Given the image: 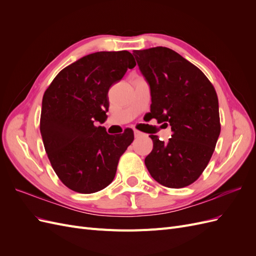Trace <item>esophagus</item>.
Wrapping results in <instances>:
<instances>
[{
	"mask_svg": "<svg viewBox=\"0 0 256 256\" xmlns=\"http://www.w3.org/2000/svg\"><path fill=\"white\" fill-rule=\"evenodd\" d=\"M143 134L141 132V131H138V130H134V136L136 138H138V136H141Z\"/></svg>",
	"mask_w": 256,
	"mask_h": 256,
	"instance_id": "obj_1",
	"label": "esophagus"
}]
</instances>
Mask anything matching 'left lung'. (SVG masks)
<instances>
[{
	"instance_id": "8db88e82",
	"label": "left lung",
	"mask_w": 256,
	"mask_h": 256,
	"mask_svg": "<svg viewBox=\"0 0 256 256\" xmlns=\"http://www.w3.org/2000/svg\"><path fill=\"white\" fill-rule=\"evenodd\" d=\"M134 56L150 86V113L171 125L172 138L158 136L145 166L154 180L180 189L194 182L210 160L221 131L219 102L212 82L177 52L156 47Z\"/></svg>"
}]
</instances>
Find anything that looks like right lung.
<instances>
[{
	"instance_id": "add662e5",
	"label": "right lung",
	"mask_w": 256,
	"mask_h": 256,
	"mask_svg": "<svg viewBox=\"0 0 256 256\" xmlns=\"http://www.w3.org/2000/svg\"><path fill=\"white\" fill-rule=\"evenodd\" d=\"M129 51L88 54L60 70L42 97L40 134L54 172L67 188L94 193L114 180L134 130L108 134L110 88L136 66Z\"/></svg>"
}]
</instances>
